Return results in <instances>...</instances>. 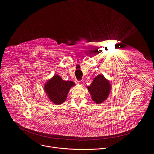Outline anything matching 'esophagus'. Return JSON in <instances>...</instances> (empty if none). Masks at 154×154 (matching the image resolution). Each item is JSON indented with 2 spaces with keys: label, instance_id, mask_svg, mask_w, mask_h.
<instances>
[{
  "label": "esophagus",
  "instance_id": "1",
  "mask_svg": "<svg viewBox=\"0 0 154 154\" xmlns=\"http://www.w3.org/2000/svg\"><path fill=\"white\" fill-rule=\"evenodd\" d=\"M75 83H76V84H80L81 85H83V84L84 83V82H83V80H81V81H78L77 80H75Z\"/></svg>",
  "mask_w": 154,
  "mask_h": 154
}]
</instances>
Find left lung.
<instances>
[{"label":"left lung","instance_id":"obj_1","mask_svg":"<svg viewBox=\"0 0 154 154\" xmlns=\"http://www.w3.org/2000/svg\"><path fill=\"white\" fill-rule=\"evenodd\" d=\"M87 88L94 102L100 104L108 98L112 90V85L102 74H99L94 77L90 86H87Z\"/></svg>","mask_w":154,"mask_h":154}]
</instances>
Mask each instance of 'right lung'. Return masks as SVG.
<instances>
[{
	"label": "right lung",
	"instance_id": "right-lung-1",
	"mask_svg": "<svg viewBox=\"0 0 154 154\" xmlns=\"http://www.w3.org/2000/svg\"><path fill=\"white\" fill-rule=\"evenodd\" d=\"M74 85L72 81L63 80L60 75L55 74L45 84L44 90L49 100L56 105H61L66 99L71 88Z\"/></svg>",
	"mask_w": 154,
	"mask_h": 154
}]
</instances>
